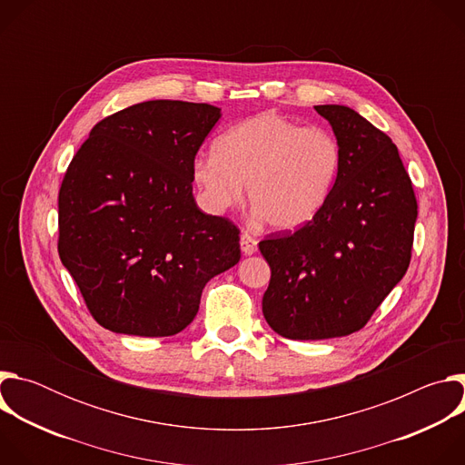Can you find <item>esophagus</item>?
<instances>
[{
	"instance_id": "1",
	"label": "esophagus",
	"mask_w": 465,
	"mask_h": 465,
	"mask_svg": "<svg viewBox=\"0 0 465 465\" xmlns=\"http://www.w3.org/2000/svg\"><path fill=\"white\" fill-rule=\"evenodd\" d=\"M241 250H242L244 255L255 253V250H257V239L252 237L250 233H246V232L241 233Z\"/></svg>"
}]
</instances>
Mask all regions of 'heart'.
Listing matches in <instances>:
<instances>
[{
  "mask_svg": "<svg viewBox=\"0 0 465 465\" xmlns=\"http://www.w3.org/2000/svg\"><path fill=\"white\" fill-rule=\"evenodd\" d=\"M344 162L333 132L276 112L252 115L221 134L213 156L193 162L204 206L223 213L242 198L276 230H298L327 204Z\"/></svg>",
  "mask_w": 465,
  "mask_h": 465,
  "instance_id": "obj_1",
  "label": "heart"
}]
</instances>
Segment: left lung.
Listing matches in <instances>:
<instances>
[{
    "label": "left lung",
    "instance_id": "obj_1",
    "mask_svg": "<svg viewBox=\"0 0 465 465\" xmlns=\"http://www.w3.org/2000/svg\"><path fill=\"white\" fill-rule=\"evenodd\" d=\"M314 110L342 145L337 185L311 223L259 242L271 264L264 320L292 341L362 329L405 276L418 219L411 176L384 132L342 104Z\"/></svg>",
    "mask_w": 465,
    "mask_h": 465
}]
</instances>
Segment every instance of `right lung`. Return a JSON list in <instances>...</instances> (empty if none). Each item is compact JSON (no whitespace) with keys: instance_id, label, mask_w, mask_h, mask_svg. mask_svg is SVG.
<instances>
[{"instance_id":"obj_1","label":"right lung","mask_w":465,"mask_h":465,"mask_svg":"<svg viewBox=\"0 0 465 465\" xmlns=\"http://www.w3.org/2000/svg\"><path fill=\"white\" fill-rule=\"evenodd\" d=\"M221 108L145 101L99 121L58 191V255L99 325L171 337L241 259L237 226L198 210L193 162Z\"/></svg>"}]
</instances>
